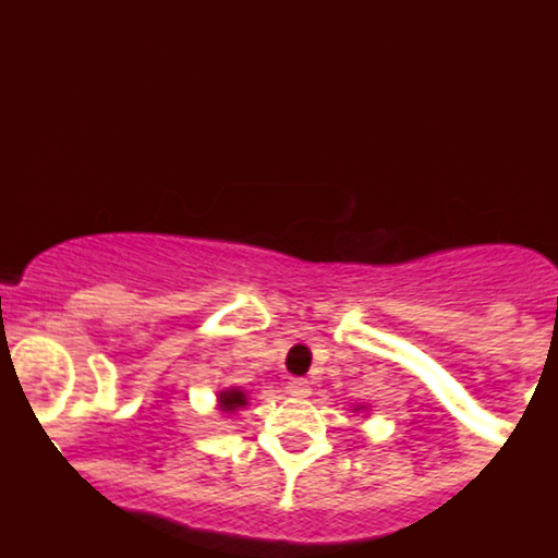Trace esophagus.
<instances>
[{"mask_svg":"<svg viewBox=\"0 0 558 558\" xmlns=\"http://www.w3.org/2000/svg\"><path fill=\"white\" fill-rule=\"evenodd\" d=\"M286 390H289V396L294 398H307L310 392H313V387H310L307 379H289Z\"/></svg>","mask_w":558,"mask_h":558,"instance_id":"1","label":"esophagus"}]
</instances>
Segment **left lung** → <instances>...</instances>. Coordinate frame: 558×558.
<instances>
[{
	"label": "left lung",
	"instance_id": "left-lung-1",
	"mask_svg": "<svg viewBox=\"0 0 558 558\" xmlns=\"http://www.w3.org/2000/svg\"><path fill=\"white\" fill-rule=\"evenodd\" d=\"M361 409H366V407H361ZM355 412H357V409H355Z\"/></svg>",
	"mask_w": 558,
	"mask_h": 558
}]
</instances>
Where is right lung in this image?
Listing matches in <instances>:
<instances>
[{
	"label": "right lung",
	"instance_id": "1",
	"mask_svg": "<svg viewBox=\"0 0 558 558\" xmlns=\"http://www.w3.org/2000/svg\"><path fill=\"white\" fill-rule=\"evenodd\" d=\"M216 403H219L221 412L232 414V412H238V409H243L245 403H248V398H245V392L240 390V387H227V390H219Z\"/></svg>",
	"mask_w": 558,
	"mask_h": 558
}]
</instances>
